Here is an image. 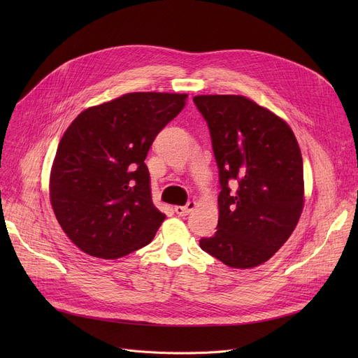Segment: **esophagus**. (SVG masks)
<instances>
[{"mask_svg":"<svg viewBox=\"0 0 358 358\" xmlns=\"http://www.w3.org/2000/svg\"><path fill=\"white\" fill-rule=\"evenodd\" d=\"M194 208H196V201H189L185 206H176L174 212H176L178 216H187Z\"/></svg>","mask_w":358,"mask_h":358,"instance_id":"obj_1","label":"esophagus"}]
</instances>
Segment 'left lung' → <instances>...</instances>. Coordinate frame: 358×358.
<instances>
[{
  "instance_id": "8db88e82",
  "label": "left lung",
  "mask_w": 358,
  "mask_h": 358,
  "mask_svg": "<svg viewBox=\"0 0 358 358\" xmlns=\"http://www.w3.org/2000/svg\"><path fill=\"white\" fill-rule=\"evenodd\" d=\"M219 168L217 231L200 248L252 268L289 239L303 210V161L290 126L243 96H196Z\"/></svg>"
}]
</instances>
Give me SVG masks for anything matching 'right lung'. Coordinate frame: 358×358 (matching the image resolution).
Masks as SVG:
<instances>
[{"label": "right lung", "instance_id": "1", "mask_svg": "<svg viewBox=\"0 0 358 358\" xmlns=\"http://www.w3.org/2000/svg\"><path fill=\"white\" fill-rule=\"evenodd\" d=\"M187 94L129 92L77 116L53 159L49 193L61 228L81 251L115 259L154 239L165 219L152 203L145 158Z\"/></svg>", "mask_w": 358, "mask_h": 358}]
</instances>
